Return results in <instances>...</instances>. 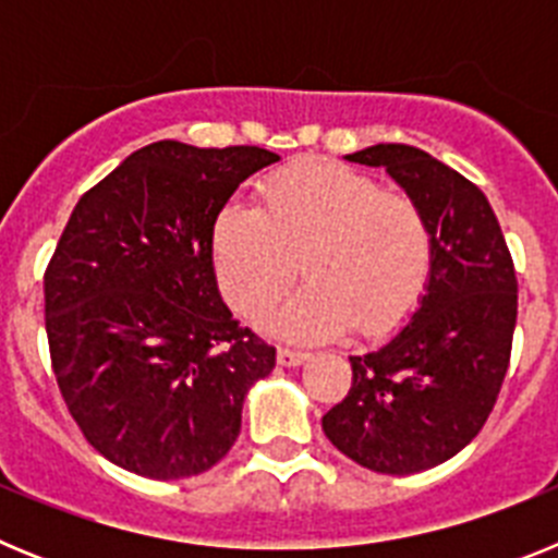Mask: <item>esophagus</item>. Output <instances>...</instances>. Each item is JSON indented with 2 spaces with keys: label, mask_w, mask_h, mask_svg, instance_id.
Instances as JSON below:
<instances>
[{
  "label": "esophagus",
  "mask_w": 558,
  "mask_h": 558,
  "mask_svg": "<svg viewBox=\"0 0 558 558\" xmlns=\"http://www.w3.org/2000/svg\"><path fill=\"white\" fill-rule=\"evenodd\" d=\"M307 352H299V349H288V347H279L276 349V360H279V366H302L304 360H307Z\"/></svg>",
  "instance_id": "obj_1"
}]
</instances>
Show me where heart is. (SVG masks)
<instances>
[{"label":"heart","instance_id":"heart-1","mask_svg":"<svg viewBox=\"0 0 558 558\" xmlns=\"http://www.w3.org/2000/svg\"><path fill=\"white\" fill-rule=\"evenodd\" d=\"M211 259L220 293L245 318L268 313L302 263L310 284L274 318L284 338L324 340L352 327L374 340L397 332L425 299L436 234L405 190L304 159L263 181L259 209H220Z\"/></svg>","mask_w":558,"mask_h":558}]
</instances>
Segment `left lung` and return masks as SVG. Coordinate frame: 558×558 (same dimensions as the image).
<instances>
[{
	"label": "left lung",
	"mask_w": 558,
	"mask_h": 558,
	"mask_svg": "<svg viewBox=\"0 0 558 558\" xmlns=\"http://www.w3.org/2000/svg\"><path fill=\"white\" fill-rule=\"evenodd\" d=\"M386 167L436 234L427 293L386 347L352 363V388L322 418L343 456L383 475L445 463L486 425L509 372L517 276L489 201L461 172L411 145L347 156Z\"/></svg>",
	"instance_id": "8db88e82"
}]
</instances>
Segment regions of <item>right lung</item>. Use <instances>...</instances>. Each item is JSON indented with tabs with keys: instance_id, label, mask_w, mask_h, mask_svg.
<instances>
[{
	"instance_id": "1",
	"label": "right lung",
	"mask_w": 558,
	"mask_h": 558,
	"mask_svg": "<svg viewBox=\"0 0 558 558\" xmlns=\"http://www.w3.org/2000/svg\"><path fill=\"white\" fill-rule=\"evenodd\" d=\"M265 147L153 142L77 201L44 274L52 372L100 456L153 481L211 470L276 349L218 293L211 226Z\"/></svg>"
}]
</instances>
